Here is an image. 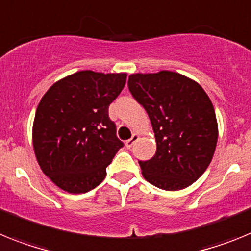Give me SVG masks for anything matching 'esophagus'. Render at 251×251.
<instances>
[{"label":"esophagus","instance_id":"esophagus-1","mask_svg":"<svg viewBox=\"0 0 251 251\" xmlns=\"http://www.w3.org/2000/svg\"><path fill=\"white\" fill-rule=\"evenodd\" d=\"M138 140H139V135L138 134H134V135H132V138L128 139V140L125 143L126 148H127V149H131L132 145H134V144L136 143V141H138Z\"/></svg>","mask_w":251,"mask_h":251}]
</instances>
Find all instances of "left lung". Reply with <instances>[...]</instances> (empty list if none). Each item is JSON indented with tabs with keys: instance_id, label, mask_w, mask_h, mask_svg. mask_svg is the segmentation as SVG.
Segmentation results:
<instances>
[{
	"instance_id": "obj_1",
	"label": "left lung",
	"mask_w": 251,
	"mask_h": 251,
	"mask_svg": "<svg viewBox=\"0 0 251 251\" xmlns=\"http://www.w3.org/2000/svg\"><path fill=\"white\" fill-rule=\"evenodd\" d=\"M128 89L149 115L156 141L150 160H140L143 177L165 191L187 188L212 160L219 127L215 108L197 82L179 73H136Z\"/></svg>"
}]
</instances>
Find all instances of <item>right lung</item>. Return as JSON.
I'll list each match as a JSON object with an SVG mask.
<instances>
[{
    "label": "right lung",
    "instance_id": "1",
    "mask_svg": "<svg viewBox=\"0 0 251 251\" xmlns=\"http://www.w3.org/2000/svg\"><path fill=\"white\" fill-rule=\"evenodd\" d=\"M126 75L80 71L55 82L43 96L32 145L41 171L63 191L86 193L96 188L124 147L108 106L125 87Z\"/></svg>",
    "mask_w": 251,
    "mask_h": 251
}]
</instances>
